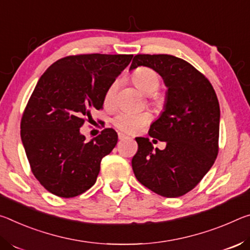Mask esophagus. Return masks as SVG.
<instances>
[{"mask_svg": "<svg viewBox=\"0 0 250 250\" xmlns=\"http://www.w3.org/2000/svg\"><path fill=\"white\" fill-rule=\"evenodd\" d=\"M118 138H120L121 141H123V140H126V138H128V136H126V135H124L123 133H118Z\"/></svg>", "mask_w": 250, "mask_h": 250, "instance_id": "1", "label": "esophagus"}]
</instances>
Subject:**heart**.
<instances>
[{
	"mask_svg": "<svg viewBox=\"0 0 250 250\" xmlns=\"http://www.w3.org/2000/svg\"><path fill=\"white\" fill-rule=\"evenodd\" d=\"M132 81L138 89H141L145 94H154L157 92V89L161 86V76L155 69L146 66H142L135 69L132 74ZM117 88V83H113L107 88L105 93L104 102L106 105H110L113 103L114 97H115ZM155 103H158V100L154 101ZM150 121V115L147 112L142 113H133V112H121L117 114L113 120L114 125L122 130V132L127 134H135L138 130H141L146 124H148Z\"/></svg>",
	"mask_w": 250,
	"mask_h": 250,
	"instance_id": "b5f03b06",
	"label": "heart"
}]
</instances>
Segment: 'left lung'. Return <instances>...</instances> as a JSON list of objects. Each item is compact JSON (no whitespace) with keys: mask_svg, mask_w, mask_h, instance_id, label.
<instances>
[{"mask_svg":"<svg viewBox=\"0 0 250 250\" xmlns=\"http://www.w3.org/2000/svg\"><path fill=\"white\" fill-rule=\"evenodd\" d=\"M147 66L167 87L164 112L148 130L165 142L155 148L149 138L137 137L132 167L137 181L154 193L175 198L202 181L218 154L220 109L214 87L186 61L167 54L135 55L129 71Z\"/></svg>","mask_w":250,"mask_h":250,"instance_id":"obj_1","label":"left lung"}]
</instances>
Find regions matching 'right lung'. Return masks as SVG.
Returning <instances> with one entry per match:
<instances>
[{"instance_id":"obj_1","label":"right lung","mask_w":250,"mask_h":250,"mask_svg":"<svg viewBox=\"0 0 250 250\" xmlns=\"http://www.w3.org/2000/svg\"><path fill=\"white\" fill-rule=\"evenodd\" d=\"M133 55L81 54L63 57L40 77L21 121V138L35 178L59 197L83 194L96 182L102 158L117 144L105 128L85 142L80 133L93 109L130 63Z\"/></svg>"}]
</instances>
